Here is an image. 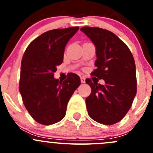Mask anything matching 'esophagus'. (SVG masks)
<instances>
[{
    "label": "esophagus",
    "mask_w": 153,
    "mask_h": 153,
    "mask_svg": "<svg viewBox=\"0 0 153 153\" xmlns=\"http://www.w3.org/2000/svg\"><path fill=\"white\" fill-rule=\"evenodd\" d=\"M81 83H83V84H84V83L86 82V78H84V77H81Z\"/></svg>",
    "instance_id": "esophagus-1"
}]
</instances>
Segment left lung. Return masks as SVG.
<instances>
[{
    "mask_svg": "<svg viewBox=\"0 0 153 153\" xmlns=\"http://www.w3.org/2000/svg\"><path fill=\"white\" fill-rule=\"evenodd\" d=\"M81 30L96 48V69L92 75L105 81L102 85L86 79L92 89L86 98L88 115L100 124H116L129 110L136 95L135 60L127 46L113 32L89 27Z\"/></svg>",
    "mask_w": 153,
    "mask_h": 153,
    "instance_id": "obj_1",
    "label": "left lung"
}]
</instances>
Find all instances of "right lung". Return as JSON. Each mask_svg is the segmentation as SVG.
<instances>
[{
    "label": "right lung",
    "instance_id": "right-lung-1",
    "mask_svg": "<svg viewBox=\"0 0 153 153\" xmlns=\"http://www.w3.org/2000/svg\"><path fill=\"white\" fill-rule=\"evenodd\" d=\"M79 27L47 31L32 41L23 55L19 91L26 109L35 121L51 125L61 121L68 101L81 84L75 73L61 81L54 78L62 64L65 47Z\"/></svg>",
    "mask_w": 153,
    "mask_h": 153
}]
</instances>
